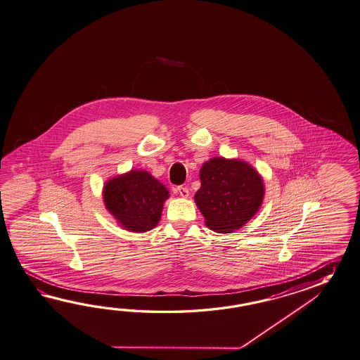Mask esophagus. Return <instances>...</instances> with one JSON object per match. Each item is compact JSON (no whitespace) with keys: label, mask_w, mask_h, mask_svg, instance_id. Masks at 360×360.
<instances>
[{"label":"esophagus","mask_w":360,"mask_h":360,"mask_svg":"<svg viewBox=\"0 0 360 360\" xmlns=\"http://www.w3.org/2000/svg\"><path fill=\"white\" fill-rule=\"evenodd\" d=\"M176 193L177 194H180V197H183V198H188V195H189V191H188V188L186 186H177L176 188Z\"/></svg>","instance_id":"34e87169"}]
</instances>
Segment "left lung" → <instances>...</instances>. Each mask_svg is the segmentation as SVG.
I'll return each instance as SVG.
<instances>
[{"instance_id": "left-lung-1", "label": "left lung", "mask_w": 360, "mask_h": 360, "mask_svg": "<svg viewBox=\"0 0 360 360\" xmlns=\"http://www.w3.org/2000/svg\"><path fill=\"white\" fill-rule=\"evenodd\" d=\"M201 188L194 201L205 223L217 233H231L254 217L264 197L258 171L240 159L211 158L200 171Z\"/></svg>"}]
</instances>
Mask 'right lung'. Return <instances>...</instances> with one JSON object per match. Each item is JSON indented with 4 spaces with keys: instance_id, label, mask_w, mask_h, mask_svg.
<instances>
[{
    "instance_id": "add662e5",
    "label": "right lung",
    "mask_w": 360,
    "mask_h": 360,
    "mask_svg": "<svg viewBox=\"0 0 360 360\" xmlns=\"http://www.w3.org/2000/svg\"><path fill=\"white\" fill-rule=\"evenodd\" d=\"M169 192L155 177L141 169L110 179L103 186V202L120 226L148 232L158 224Z\"/></svg>"
}]
</instances>
